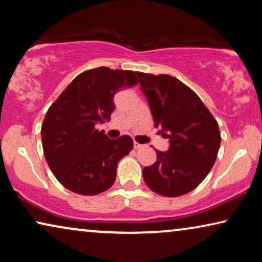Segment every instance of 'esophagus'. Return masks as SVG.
<instances>
[{"label": "esophagus", "instance_id": "obj_1", "mask_svg": "<svg viewBox=\"0 0 262 262\" xmlns=\"http://www.w3.org/2000/svg\"><path fill=\"white\" fill-rule=\"evenodd\" d=\"M134 148H135V149L142 148V144H139V143H137V142H134Z\"/></svg>", "mask_w": 262, "mask_h": 262}]
</instances>
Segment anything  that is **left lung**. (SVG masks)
Instances as JSON below:
<instances>
[{
	"mask_svg": "<svg viewBox=\"0 0 262 262\" xmlns=\"http://www.w3.org/2000/svg\"><path fill=\"white\" fill-rule=\"evenodd\" d=\"M148 100L155 127L169 139L167 151L143 169L146 186L163 196L191 192L217 159L221 132L210 111L191 88L170 75L136 73Z\"/></svg>",
	"mask_w": 262,
	"mask_h": 262,
	"instance_id": "8db88e82",
	"label": "left lung"
}]
</instances>
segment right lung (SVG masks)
<instances>
[{"instance_id":"1","label":"right lung","mask_w":262,"mask_h":262,"mask_svg":"<svg viewBox=\"0 0 262 262\" xmlns=\"http://www.w3.org/2000/svg\"><path fill=\"white\" fill-rule=\"evenodd\" d=\"M137 83L134 71L100 67L75 77L49 108L41 125L42 149L50 169L69 191L95 195L114 184L118 162L134 141L130 136L110 139L95 125L111 119L118 91Z\"/></svg>"}]
</instances>
